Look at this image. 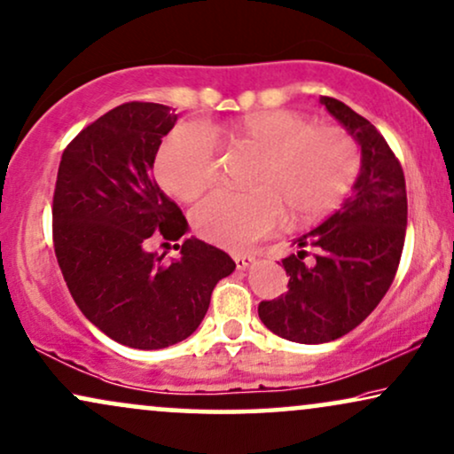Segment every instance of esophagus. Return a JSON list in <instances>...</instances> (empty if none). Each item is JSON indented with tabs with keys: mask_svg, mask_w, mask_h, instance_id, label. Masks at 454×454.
<instances>
[{
	"mask_svg": "<svg viewBox=\"0 0 454 454\" xmlns=\"http://www.w3.org/2000/svg\"><path fill=\"white\" fill-rule=\"evenodd\" d=\"M233 261H235V264H238L239 270H246L256 262V258L252 254H233Z\"/></svg>",
	"mask_w": 454,
	"mask_h": 454,
	"instance_id": "obj_1",
	"label": "esophagus"
}]
</instances>
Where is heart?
<instances>
[{
  "mask_svg": "<svg viewBox=\"0 0 454 454\" xmlns=\"http://www.w3.org/2000/svg\"><path fill=\"white\" fill-rule=\"evenodd\" d=\"M235 144L261 154L254 192L219 190L193 208V227L213 244L241 250L278 231L284 208L294 221L332 210L358 168L355 141L340 129L315 127L292 110L241 116ZM160 184L179 200H193L219 179V141L202 121H184L162 141L156 158Z\"/></svg>",
  "mask_w": 454,
  "mask_h": 454,
  "instance_id": "obj_1",
  "label": "heart"
}]
</instances>
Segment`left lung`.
Instances as JSON below:
<instances>
[{
    "instance_id": "obj_1",
    "label": "left lung",
    "mask_w": 454,
    "mask_h": 454,
    "mask_svg": "<svg viewBox=\"0 0 454 454\" xmlns=\"http://www.w3.org/2000/svg\"><path fill=\"white\" fill-rule=\"evenodd\" d=\"M329 114L361 148L352 193L313 231L292 241L284 258L287 292L258 304V317L279 338L323 344L363 323L386 296L396 275L407 231V187L400 162L381 133L350 106L321 96ZM315 247L304 263V247Z\"/></svg>"
}]
</instances>
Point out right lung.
Segmentation results:
<instances>
[{"label": "right lung", "instance_id": "right-lung-1", "mask_svg": "<svg viewBox=\"0 0 454 454\" xmlns=\"http://www.w3.org/2000/svg\"><path fill=\"white\" fill-rule=\"evenodd\" d=\"M175 122L168 106H116L70 141L58 168L51 215L64 281L93 325L139 350L190 338L215 286L235 269L231 256L198 238L176 246L181 256L170 262L148 248L190 229L152 179Z\"/></svg>", "mask_w": 454, "mask_h": 454}]
</instances>
